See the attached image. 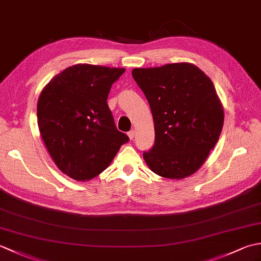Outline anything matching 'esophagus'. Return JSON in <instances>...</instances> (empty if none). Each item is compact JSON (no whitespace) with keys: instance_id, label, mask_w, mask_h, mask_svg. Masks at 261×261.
I'll return each mask as SVG.
<instances>
[{"instance_id":"1","label":"esophagus","mask_w":261,"mask_h":261,"mask_svg":"<svg viewBox=\"0 0 261 261\" xmlns=\"http://www.w3.org/2000/svg\"><path fill=\"white\" fill-rule=\"evenodd\" d=\"M127 136H129L130 139L132 140V139H134V138H135V136H136V132H135L134 130H131V131L127 132Z\"/></svg>"}]
</instances>
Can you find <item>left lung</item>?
Masks as SVG:
<instances>
[{
  "label": "left lung",
  "mask_w": 261,
  "mask_h": 261,
  "mask_svg": "<svg viewBox=\"0 0 261 261\" xmlns=\"http://www.w3.org/2000/svg\"><path fill=\"white\" fill-rule=\"evenodd\" d=\"M154 123V143L143 151L147 165L165 178L181 179L201 167L218 142L224 113L212 81L195 65L135 68Z\"/></svg>",
  "instance_id": "8db88e82"
}]
</instances>
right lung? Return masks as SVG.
<instances>
[{
	"instance_id": "obj_1",
	"label": "right lung",
	"mask_w": 261,
	"mask_h": 261,
	"mask_svg": "<svg viewBox=\"0 0 261 261\" xmlns=\"http://www.w3.org/2000/svg\"><path fill=\"white\" fill-rule=\"evenodd\" d=\"M123 73V68L74 65L55 76L39 96L41 137L55 164L70 178H94L129 141L116 129L107 102Z\"/></svg>"
}]
</instances>
